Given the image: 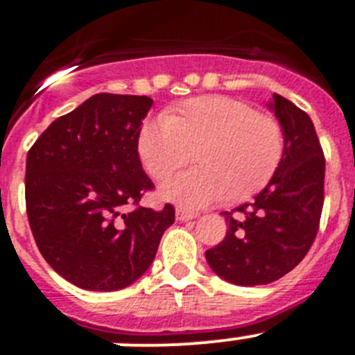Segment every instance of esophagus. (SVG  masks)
I'll use <instances>...</instances> for the list:
<instances>
[{
  "instance_id": "obj_1",
  "label": "esophagus",
  "mask_w": 355,
  "mask_h": 355,
  "mask_svg": "<svg viewBox=\"0 0 355 355\" xmlns=\"http://www.w3.org/2000/svg\"><path fill=\"white\" fill-rule=\"evenodd\" d=\"M197 216H199V214L191 213V211H184V209L175 211V218H178L180 222H188V220H193V218Z\"/></svg>"
}]
</instances>
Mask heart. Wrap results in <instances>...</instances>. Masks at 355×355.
Wrapping results in <instances>:
<instances>
[{
	"instance_id": "heart-1",
	"label": "heart",
	"mask_w": 355,
	"mask_h": 355,
	"mask_svg": "<svg viewBox=\"0 0 355 355\" xmlns=\"http://www.w3.org/2000/svg\"><path fill=\"white\" fill-rule=\"evenodd\" d=\"M137 149L148 174L164 180L191 160L197 167L160 187V197L181 209H200L218 199L245 200L260 191L284 158V132L269 114L229 96H200L165 119H148Z\"/></svg>"
}]
</instances>
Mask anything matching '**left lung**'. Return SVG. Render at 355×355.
<instances>
[{"label":"left lung","instance_id":"1","mask_svg":"<svg viewBox=\"0 0 355 355\" xmlns=\"http://www.w3.org/2000/svg\"><path fill=\"white\" fill-rule=\"evenodd\" d=\"M269 109L284 132V158L272 180L250 204L236 207L223 241L206 260L220 278L255 287L276 282L304 259L320 222L326 160L310 116L291 100L272 95Z\"/></svg>","mask_w":355,"mask_h":355}]
</instances>
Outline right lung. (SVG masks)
<instances>
[{"instance_id": "obj_1", "label": "right lung", "mask_w": 355, "mask_h": 355, "mask_svg": "<svg viewBox=\"0 0 355 355\" xmlns=\"http://www.w3.org/2000/svg\"><path fill=\"white\" fill-rule=\"evenodd\" d=\"M153 100L98 93L42 133L26 160V211L38 250L70 284L95 292L132 285L151 266L171 204H139L153 183L137 137Z\"/></svg>"}]
</instances>
